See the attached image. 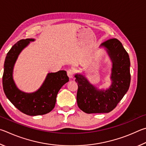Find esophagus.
I'll return each instance as SVG.
<instances>
[{
  "instance_id": "esophagus-1",
  "label": "esophagus",
  "mask_w": 146,
  "mask_h": 146,
  "mask_svg": "<svg viewBox=\"0 0 146 146\" xmlns=\"http://www.w3.org/2000/svg\"><path fill=\"white\" fill-rule=\"evenodd\" d=\"M67 75L69 78H73L74 77V70H72V69H69L67 70Z\"/></svg>"
}]
</instances>
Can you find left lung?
<instances>
[{
  "mask_svg": "<svg viewBox=\"0 0 146 146\" xmlns=\"http://www.w3.org/2000/svg\"><path fill=\"white\" fill-rule=\"evenodd\" d=\"M101 47L106 48L112 62L111 85L106 90H99L85 76L76 74L78 107L86 113H109L115 108L129 87L130 61L121 42L116 38L105 41Z\"/></svg>",
  "mask_w": 146,
  "mask_h": 146,
  "instance_id": "obj_1",
  "label": "left lung"
}]
</instances>
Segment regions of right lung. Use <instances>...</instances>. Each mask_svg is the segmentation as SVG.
<instances>
[{
    "label": "right lung",
    "mask_w": 146,
    "mask_h": 146,
    "mask_svg": "<svg viewBox=\"0 0 146 146\" xmlns=\"http://www.w3.org/2000/svg\"><path fill=\"white\" fill-rule=\"evenodd\" d=\"M35 39L20 40L7 54L4 65L2 85L4 92L10 102L22 113L31 116L42 115L54 108L59 90L69 81L65 70L48 73L44 82L35 92L25 93L15 85L13 78L15 63L21 51Z\"/></svg>",
    "instance_id": "obj_1"
}]
</instances>
